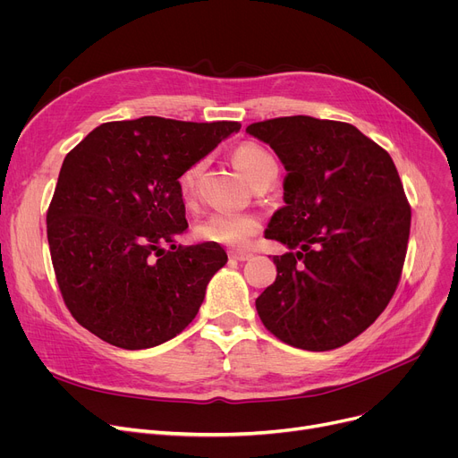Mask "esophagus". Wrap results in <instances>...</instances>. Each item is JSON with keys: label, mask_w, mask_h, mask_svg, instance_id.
Listing matches in <instances>:
<instances>
[{"label": "esophagus", "mask_w": 458, "mask_h": 458, "mask_svg": "<svg viewBox=\"0 0 458 458\" xmlns=\"http://www.w3.org/2000/svg\"><path fill=\"white\" fill-rule=\"evenodd\" d=\"M230 258L235 261H249L252 258V252L249 250H230Z\"/></svg>", "instance_id": "1"}]
</instances>
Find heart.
Returning <instances> with one entry per match:
<instances>
[{
	"instance_id": "obj_1",
	"label": "heart",
	"mask_w": 458,
	"mask_h": 458,
	"mask_svg": "<svg viewBox=\"0 0 458 458\" xmlns=\"http://www.w3.org/2000/svg\"><path fill=\"white\" fill-rule=\"evenodd\" d=\"M233 163L249 182L276 165L275 157L256 142H245L242 147H237L233 152ZM202 166V163L192 165L180 176V192L183 200H191L195 195ZM258 226L256 216L247 213H211L195 226V235L200 242L243 247L258 232Z\"/></svg>"
}]
</instances>
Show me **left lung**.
<instances>
[{"mask_svg": "<svg viewBox=\"0 0 458 458\" xmlns=\"http://www.w3.org/2000/svg\"><path fill=\"white\" fill-rule=\"evenodd\" d=\"M285 168L284 206L266 230L292 252L273 256L276 280L256 299L278 340L338 349L388 306L411 235V206L386 150L358 128L297 114L256 123Z\"/></svg>", "mask_w": 458, "mask_h": 458, "instance_id": "left-lung-1", "label": "left lung"}]
</instances>
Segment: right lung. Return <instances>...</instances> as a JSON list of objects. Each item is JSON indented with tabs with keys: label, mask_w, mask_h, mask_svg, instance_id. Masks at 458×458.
I'll list each match as a JSON object with an SVG mask.
<instances>
[{
	"label": "right lung",
	"mask_w": 458,
	"mask_h": 458,
	"mask_svg": "<svg viewBox=\"0 0 458 458\" xmlns=\"http://www.w3.org/2000/svg\"><path fill=\"white\" fill-rule=\"evenodd\" d=\"M239 130L226 120L142 116L94 128L64 157L47 243L81 327L137 351L173 340L195 319L228 256L219 243L174 245L189 226L178 178Z\"/></svg>",
	"instance_id": "right-lung-1"
}]
</instances>
